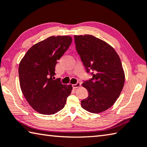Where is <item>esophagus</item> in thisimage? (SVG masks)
Returning <instances> with one entry per match:
<instances>
[{"instance_id":"obj_1","label":"esophagus","mask_w":147,"mask_h":147,"mask_svg":"<svg viewBox=\"0 0 147 147\" xmlns=\"http://www.w3.org/2000/svg\"><path fill=\"white\" fill-rule=\"evenodd\" d=\"M72 85H73V87L74 88V89H76V88H78L79 87H80L81 83L80 82H77L76 84H73Z\"/></svg>"}]
</instances>
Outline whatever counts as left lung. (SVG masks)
I'll return each instance as SVG.
<instances>
[{"label": "left lung", "mask_w": 147, "mask_h": 147, "mask_svg": "<svg viewBox=\"0 0 147 147\" xmlns=\"http://www.w3.org/2000/svg\"><path fill=\"white\" fill-rule=\"evenodd\" d=\"M76 51L87 73L92 78L82 85L89 92L82 100L83 109L91 113H99L114 105L119 98L125 83L121 60L113 47L90 34L74 35Z\"/></svg>", "instance_id": "left-lung-1"}]
</instances>
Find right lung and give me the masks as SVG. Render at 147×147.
I'll return each mask as SVG.
<instances>
[{
  "label": "right lung",
  "mask_w": 147,
  "mask_h": 147,
  "mask_svg": "<svg viewBox=\"0 0 147 147\" xmlns=\"http://www.w3.org/2000/svg\"><path fill=\"white\" fill-rule=\"evenodd\" d=\"M72 42L69 36H52L29 49L20 61L18 74L21 90L29 105L38 113L51 115L64 107L71 85L54 80L57 60Z\"/></svg>",
  "instance_id": "add662e5"
}]
</instances>
